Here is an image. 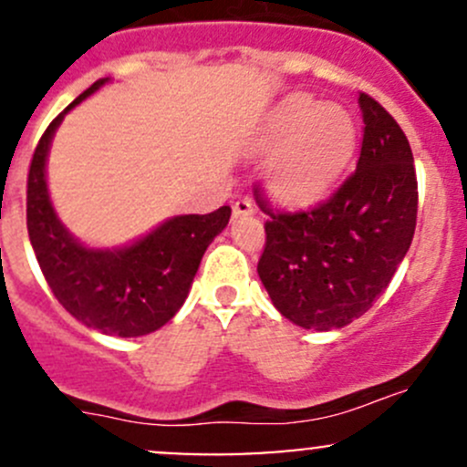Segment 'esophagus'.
<instances>
[{
    "mask_svg": "<svg viewBox=\"0 0 467 467\" xmlns=\"http://www.w3.org/2000/svg\"><path fill=\"white\" fill-rule=\"evenodd\" d=\"M253 212H255V207H253V201L251 199L234 201V205H233V216H234V219H237V216H251Z\"/></svg>",
    "mask_w": 467,
    "mask_h": 467,
    "instance_id": "obj_1",
    "label": "esophagus"
}]
</instances>
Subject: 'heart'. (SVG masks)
I'll list each match as a JSON object with an SVG mask.
<instances>
[{
	"mask_svg": "<svg viewBox=\"0 0 467 467\" xmlns=\"http://www.w3.org/2000/svg\"><path fill=\"white\" fill-rule=\"evenodd\" d=\"M357 124L341 106H321L305 94L286 99L262 138L264 150H280L268 185L280 201L307 205L318 201L350 162Z\"/></svg>",
	"mask_w": 467,
	"mask_h": 467,
	"instance_id": "obj_1",
	"label": "heart"
}]
</instances>
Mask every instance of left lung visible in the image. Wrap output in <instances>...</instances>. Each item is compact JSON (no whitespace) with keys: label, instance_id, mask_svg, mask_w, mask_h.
<instances>
[{"label":"left lung","instance_id":"obj_1","mask_svg":"<svg viewBox=\"0 0 467 467\" xmlns=\"http://www.w3.org/2000/svg\"><path fill=\"white\" fill-rule=\"evenodd\" d=\"M364 140L355 173L317 207L273 212L257 264L277 312L305 329L343 327L384 294L411 246L418 216L413 153L398 121L359 94Z\"/></svg>","mask_w":467,"mask_h":467}]
</instances>
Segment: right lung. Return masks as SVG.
Masks as SVG:
<instances>
[{"mask_svg": "<svg viewBox=\"0 0 467 467\" xmlns=\"http://www.w3.org/2000/svg\"><path fill=\"white\" fill-rule=\"evenodd\" d=\"M108 78L92 83L65 112ZM60 112L33 150L26 181V230L47 285L77 321L112 337H144L171 321L190 294L203 253L228 225L230 207L210 214H182L126 248L101 251L78 244L56 216L45 164Z\"/></svg>", "mask_w": 467, "mask_h": 467, "instance_id": "obj_1", "label": "right lung"}]
</instances>
